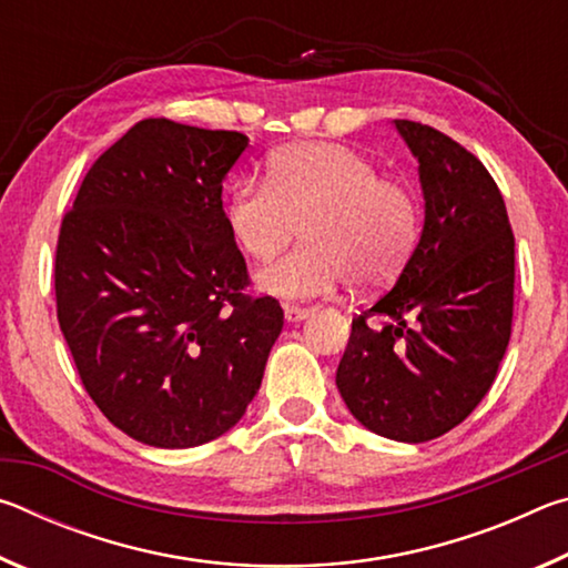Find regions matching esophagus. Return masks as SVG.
Returning <instances> with one entry per match:
<instances>
[{"label": "esophagus", "mask_w": 568, "mask_h": 568, "mask_svg": "<svg viewBox=\"0 0 568 568\" xmlns=\"http://www.w3.org/2000/svg\"><path fill=\"white\" fill-rule=\"evenodd\" d=\"M283 311H285V321L287 323H297V321H305L307 315H311V311H307V307H301V305H293V303H285L283 305Z\"/></svg>", "instance_id": "1"}]
</instances>
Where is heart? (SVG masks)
Masks as SVG:
<instances>
[{"mask_svg":"<svg viewBox=\"0 0 568 568\" xmlns=\"http://www.w3.org/2000/svg\"><path fill=\"white\" fill-rule=\"evenodd\" d=\"M227 230L255 261H271L304 223L303 243L257 273L267 293L328 295L345 281L386 285L418 245L423 210L410 182L378 175L376 162L338 142H297L277 152L267 178L230 190Z\"/></svg>","mask_w":568,"mask_h":568,"instance_id":"obj_1","label":"heart"}]
</instances>
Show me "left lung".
<instances>
[{
    "label": "left lung",
    "instance_id": "8db88e82",
    "mask_svg": "<svg viewBox=\"0 0 568 568\" xmlns=\"http://www.w3.org/2000/svg\"><path fill=\"white\" fill-rule=\"evenodd\" d=\"M418 158L426 223L398 281L353 318L335 373L373 434L423 444L470 416L496 378L514 318V233L474 152L396 120Z\"/></svg>",
    "mask_w": 568,
    "mask_h": 568
}]
</instances>
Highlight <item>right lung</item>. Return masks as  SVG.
Here are the masks:
<instances>
[{
    "mask_svg": "<svg viewBox=\"0 0 568 568\" xmlns=\"http://www.w3.org/2000/svg\"><path fill=\"white\" fill-rule=\"evenodd\" d=\"M245 148L243 132L142 120L94 160L62 217L57 321L94 406L148 446L233 428L283 331L281 303L247 293L223 210Z\"/></svg>",
    "mask_w": 568,
    "mask_h": 568,
    "instance_id": "obj_1",
    "label": "right lung"
}]
</instances>
